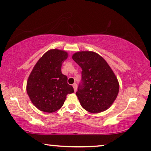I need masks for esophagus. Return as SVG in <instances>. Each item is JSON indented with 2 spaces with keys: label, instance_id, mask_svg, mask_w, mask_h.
<instances>
[{
  "label": "esophagus",
  "instance_id": "1",
  "mask_svg": "<svg viewBox=\"0 0 151 151\" xmlns=\"http://www.w3.org/2000/svg\"><path fill=\"white\" fill-rule=\"evenodd\" d=\"M73 87L74 91H77V84H76V83H74L73 84Z\"/></svg>",
  "mask_w": 151,
  "mask_h": 151
}]
</instances>
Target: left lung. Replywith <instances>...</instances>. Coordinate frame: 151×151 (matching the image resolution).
<instances>
[{
    "label": "left lung",
    "mask_w": 151,
    "mask_h": 151,
    "mask_svg": "<svg viewBox=\"0 0 151 151\" xmlns=\"http://www.w3.org/2000/svg\"><path fill=\"white\" fill-rule=\"evenodd\" d=\"M72 58L82 68V81L76 92L86 111L98 113L108 109L119 93L118 80L103 58L93 51H78Z\"/></svg>",
    "instance_id": "8db88e82"
}]
</instances>
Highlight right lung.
<instances>
[{
	"instance_id": "1",
	"label": "right lung",
	"mask_w": 151,
	"mask_h": 151,
	"mask_svg": "<svg viewBox=\"0 0 151 151\" xmlns=\"http://www.w3.org/2000/svg\"><path fill=\"white\" fill-rule=\"evenodd\" d=\"M68 53L57 49L47 51L33 68L27 82V93L37 109L53 113L61 108L67 95L74 92L67 83V77L61 72Z\"/></svg>"
}]
</instances>
